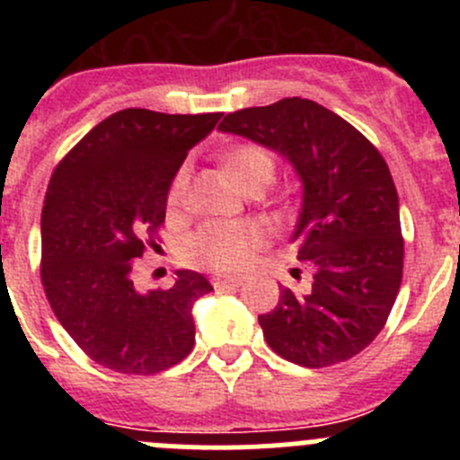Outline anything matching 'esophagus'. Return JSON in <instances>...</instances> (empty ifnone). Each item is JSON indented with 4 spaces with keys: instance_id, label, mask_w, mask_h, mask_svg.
I'll use <instances>...</instances> for the list:
<instances>
[{
    "instance_id": "34e87169",
    "label": "esophagus",
    "mask_w": 460,
    "mask_h": 460,
    "mask_svg": "<svg viewBox=\"0 0 460 460\" xmlns=\"http://www.w3.org/2000/svg\"><path fill=\"white\" fill-rule=\"evenodd\" d=\"M243 280H244L243 276H226V273H216V276L211 278L213 287H216L217 291L229 289V287H240L243 285Z\"/></svg>"
}]
</instances>
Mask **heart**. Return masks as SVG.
I'll use <instances>...</instances> for the list:
<instances>
[{
    "label": "heart",
    "mask_w": 460,
    "mask_h": 460,
    "mask_svg": "<svg viewBox=\"0 0 460 460\" xmlns=\"http://www.w3.org/2000/svg\"><path fill=\"white\" fill-rule=\"evenodd\" d=\"M231 175L247 191L253 184H269L273 178V157L264 148L244 144L226 157ZM191 166L182 164L175 171L169 187V207H180L187 196ZM267 243V231L256 222H211L191 235L187 243L189 262L213 271H240L249 267Z\"/></svg>",
    "instance_id": "obj_1"
}]
</instances>
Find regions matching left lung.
<instances>
[{"mask_svg":"<svg viewBox=\"0 0 460 460\" xmlns=\"http://www.w3.org/2000/svg\"><path fill=\"white\" fill-rule=\"evenodd\" d=\"M217 131L252 140L294 166L303 187L291 243L314 264L307 294L280 291L258 316L267 345L318 369L360 354L385 327L402 278L398 193L374 144L303 97L229 113Z\"/></svg>","mask_w":460,"mask_h":460,"instance_id":"left-lung-1","label":"left lung"}]
</instances>
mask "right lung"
<instances>
[{"mask_svg":"<svg viewBox=\"0 0 460 460\" xmlns=\"http://www.w3.org/2000/svg\"><path fill=\"white\" fill-rule=\"evenodd\" d=\"M222 113L124 109L102 119L55 169L41 208V285L68 336L119 374H157L196 342L193 303L211 282L175 271L171 289L142 294L133 260L157 247L169 187Z\"/></svg>","mask_w":460,"mask_h":460,"instance_id":"obj_1","label":"right lung"}]
</instances>
